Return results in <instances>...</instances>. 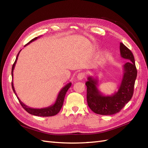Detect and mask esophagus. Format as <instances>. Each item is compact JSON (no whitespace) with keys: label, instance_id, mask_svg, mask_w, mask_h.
I'll use <instances>...</instances> for the list:
<instances>
[{"label":"esophagus","instance_id":"obj_1","mask_svg":"<svg viewBox=\"0 0 148 148\" xmlns=\"http://www.w3.org/2000/svg\"><path fill=\"white\" fill-rule=\"evenodd\" d=\"M84 77H85L84 73H79L77 75V79L78 80H82L84 78Z\"/></svg>","mask_w":148,"mask_h":148}]
</instances>
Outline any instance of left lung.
<instances>
[{"label":"left lung","instance_id":"obj_1","mask_svg":"<svg viewBox=\"0 0 148 148\" xmlns=\"http://www.w3.org/2000/svg\"><path fill=\"white\" fill-rule=\"evenodd\" d=\"M120 56L128 60L123 67V75L117 92L111 96H104L97 88L98 79L92 76L88 77L87 102L89 108L97 114L109 115L118 113L130 101L137 77L135 58L132 51L122 42L120 44Z\"/></svg>","mask_w":148,"mask_h":148}]
</instances>
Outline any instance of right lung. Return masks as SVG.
<instances>
[{
	"instance_id": "add662e5",
	"label": "right lung",
	"mask_w": 148,
	"mask_h": 148,
	"mask_svg": "<svg viewBox=\"0 0 148 148\" xmlns=\"http://www.w3.org/2000/svg\"><path fill=\"white\" fill-rule=\"evenodd\" d=\"M39 38V36L33 39L27 44H26L25 46H26V45H28V44H29L31 42L35 41V40H36ZM20 51H21V50L20 51ZM20 52H18V55H17L16 58V60H15V61L14 62V64H13V65L12 66V79H13V70H14L15 66V64L16 63V61H17V59H18V57ZM71 83H68L67 84H66L65 86L61 89L59 93V95H58V96H57V99H56L55 103L53 105H51V106H49V107H44V108H41V109H34V108H31V107H28L27 106H26L25 104H23V103L20 101V99H19V97L17 96V95H16V93L15 90L14 86H13V80H12V89H13V92H14V93L15 94L16 96L17 97L18 99V101H19V102L20 103V104L21 105V106L23 107V108L26 112H28L29 114H30L31 115H36V116H41V117H51V116L56 115V114H57L59 112V111L60 110L62 106H63L64 98H65L66 93L67 91H68V89L71 86Z\"/></svg>"
}]
</instances>
